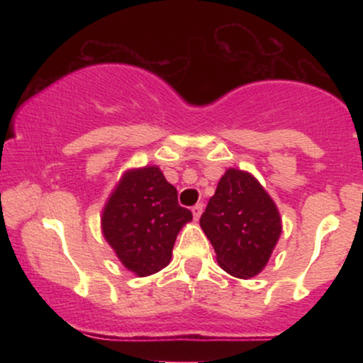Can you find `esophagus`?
<instances>
[{
    "label": "esophagus",
    "mask_w": 363,
    "mask_h": 363,
    "mask_svg": "<svg viewBox=\"0 0 363 363\" xmlns=\"http://www.w3.org/2000/svg\"><path fill=\"white\" fill-rule=\"evenodd\" d=\"M201 213H203V205H201V203H198V205L193 206V216H194V220H198L199 216H201Z\"/></svg>",
    "instance_id": "esophagus-1"
}]
</instances>
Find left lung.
Wrapping results in <instances>:
<instances>
[{
    "label": "left lung",
    "mask_w": 363,
    "mask_h": 363,
    "mask_svg": "<svg viewBox=\"0 0 363 363\" xmlns=\"http://www.w3.org/2000/svg\"><path fill=\"white\" fill-rule=\"evenodd\" d=\"M199 225L222 269L242 280L264 269L281 234L272 196L252 174L239 169L225 170Z\"/></svg>",
    "instance_id": "obj_1"
}]
</instances>
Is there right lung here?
<instances>
[{"label": "right lung", "mask_w": 363, "mask_h": 363, "mask_svg": "<svg viewBox=\"0 0 363 363\" xmlns=\"http://www.w3.org/2000/svg\"><path fill=\"white\" fill-rule=\"evenodd\" d=\"M101 220L102 234L124 268L148 277L169 264L179 230L193 213L179 206L177 189L162 170L147 165L121 177Z\"/></svg>", "instance_id": "obj_1"}]
</instances>
